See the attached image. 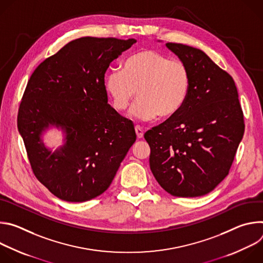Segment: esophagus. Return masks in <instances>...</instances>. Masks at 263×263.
<instances>
[{
    "label": "esophagus",
    "instance_id": "obj_1",
    "mask_svg": "<svg viewBox=\"0 0 263 263\" xmlns=\"http://www.w3.org/2000/svg\"><path fill=\"white\" fill-rule=\"evenodd\" d=\"M135 132H136V136H137L138 139H141V138L143 137V131H142L141 127L136 126V127H135Z\"/></svg>",
    "mask_w": 263,
    "mask_h": 263
}]
</instances>
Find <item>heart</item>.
Returning a JSON list of instances; mask_svg holds the SVG:
<instances>
[{"label":"heart","mask_w":263,"mask_h":263,"mask_svg":"<svg viewBox=\"0 0 263 263\" xmlns=\"http://www.w3.org/2000/svg\"><path fill=\"white\" fill-rule=\"evenodd\" d=\"M191 74L184 62L158 51L143 49L131 55L123 68H111L105 77V89L112 106L124 111L136 96L139 99L129 116L149 122L177 115L190 93Z\"/></svg>","instance_id":"obj_1"}]
</instances>
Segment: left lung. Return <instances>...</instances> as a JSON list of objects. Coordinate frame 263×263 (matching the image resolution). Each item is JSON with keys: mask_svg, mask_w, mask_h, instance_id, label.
I'll list each match as a JSON object with an SVG mask.
<instances>
[{"mask_svg": "<svg viewBox=\"0 0 263 263\" xmlns=\"http://www.w3.org/2000/svg\"><path fill=\"white\" fill-rule=\"evenodd\" d=\"M165 46L189 68L191 87L178 114L144 134L149 167L172 196L200 197L229 174L245 132L242 110L232 77L203 51Z\"/></svg>", "mask_w": 263, "mask_h": 263, "instance_id": "1", "label": "left lung"}]
</instances>
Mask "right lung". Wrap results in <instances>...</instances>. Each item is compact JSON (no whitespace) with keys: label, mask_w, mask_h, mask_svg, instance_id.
<instances>
[{"label":"right lung","mask_w":263,"mask_h":263,"mask_svg":"<svg viewBox=\"0 0 263 263\" xmlns=\"http://www.w3.org/2000/svg\"><path fill=\"white\" fill-rule=\"evenodd\" d=\"M136 41L81 37L36 67L17 116L33 173L57 198L85 202L110 186L136 140L134 125L108 104L105 72ZM61 129L55 152L43 142Z\"/></svg>","instance_id":"add662e5"}]
</instances>
